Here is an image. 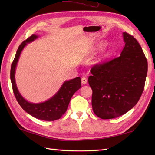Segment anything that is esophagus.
Instances as JSON below:
<instances>
[{
    "label": "esophagus",
    "instance_id": "esophagus-1",
    "mask_svg": "<svg viewBox=\"0 0 155 155\" xmlns=\"http://www.w3.org/2000/svg\"><path fill=\"white\" fill-rule=\"evenodd\" d=\"M81 81H82V83H83V84H86L87 83L88 80L85 77H83L81 79Z\"/></svg>",
    "mask_w": 155,
    "mask_h": 155
}]
</instances>
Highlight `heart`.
I'll list each match as a JSON object with an SVG mask.
<instances>
[{"mask_svg":"<svg viewBox=\"0 0 155 155\" xmlns=\"http://www.w3.org/2000/svg\"><path fill=\"white\" fill-rule=\"evenodd\" d=\"M103 47V45H100L99 46H98V48H101V47ZM108 54H109V53H108V52H104V53L101 55V57L99 58V59H98V61H101V60H103V59H104V58H106L108 56Z\"/></svg>","mask_w":155,"mask_h":155,"instance_id":"obj_1","label":"heart"}]
</instances>
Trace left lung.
<instances>
[{"label":"left lung","mask_w":155,"mask_h":155,"mask_svg":"<svg viewBox=\"0 0 155 155\" xmlns=\"http://www.w3.org/2000/svg\"><path fill=\"white\" fill-rule=\"evenodd\" d=\"M123 35L125 45L120 57L94 65L88 77L93 112L103 119L118 117L133 108L145 84L148 63L143 49L133 36Z\"/></svg>","instance_id":"1"}]
</instances>
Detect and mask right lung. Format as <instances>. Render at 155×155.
<instances>
[{
    "label": "right lung",
    "mask_w": 155,
    "mask_h": 155,
    "mask_svg": "<svg viewBox=\"0 0 155 155\" xmlns=\"http://www.w3.org/2000/svg\"><path fill=\"white\" fill-rule=\"evenodd\" d=\"M38 38V35L33 34L27 40L23 41L18 47L11 65V81L16 99L23 110L38 119L52 121L59 119L67 111L72 95L81 87V79L80 77H77L64 81L60 89L53 97L42 103H32L25 99L19 93L16 84V67L23 48L27 43L32 42Z\"/></svg>",
    "instance_id": "add662e5"
}]
</instances>
